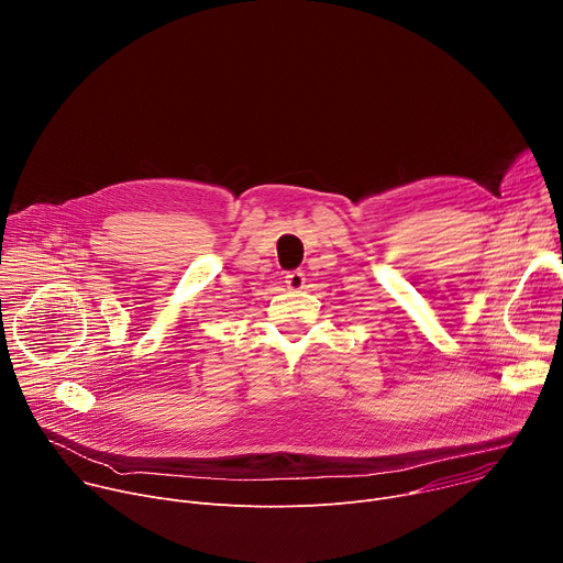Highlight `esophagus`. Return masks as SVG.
Wrapping results in <instances>:
<instances>
[{"label":"esophagus","mask_w":563,"mask_h":563,"mask_svg":"<svg viewBox=\"0 0 563 563\" xmlns=\"http://www.w3.org/2000/svg\"><path fill=\"white\" fill-rule=\"evenodd\" d=\"M285 285H287V289H291V291H300V289L305 287V274H302V272H291V274H287V276H285Z\"/></svg>","instance_id":"obj_1"}]
</instances>
